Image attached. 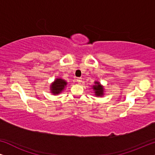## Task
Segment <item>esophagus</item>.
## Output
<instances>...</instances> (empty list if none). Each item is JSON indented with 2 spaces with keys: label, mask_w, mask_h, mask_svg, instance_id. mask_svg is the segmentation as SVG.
I'll return each instance as SVG.
<instances>
[{
  "label": "esophagus",
  "mask_w": 155,
  "mask_h": 155,
  "mask_svg": "<svg viewBox=\"0 0 155 155\" xmlns=\"http://www.w3.org/2000/svg\"><path fill=\"white\" fill-rule=\"evenodd\" d=\"M77 82H78L79 84L81 83V82H82V78H77Z\"/></svg>",
  "instance_id": "34e87169"
}]
</instances>
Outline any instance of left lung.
I'll return each instance as SVG.
<instances>
[{"label": "left lung", "instance_id": "1", "mask_svg": "<svg viewBox=\"0 0 155 155\" xmlns=\"http://www.w3.org/2000/svg\"><path fill=\"white\" fill-rule=\"evenodd\" d=\"M92 89L94 91V94L96 95V97H102L104 95V87L99 82H94Z\"/></svg>", "mask_w": 155, "mask_h": 155}]
</instances>
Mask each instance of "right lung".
Here are the masks:
<instances>
[{
	"label": "right lung",
	"instance_id": "obj_1",
	"mask_svg": "<svg viewBox=\"0 0 155 155\" xmlns=\"http://www.w3.org/2000/svg\"><path fill=\"white\" fill-rule=\"evenodd\" d=\"M67 85V82L61 78H56L54 82L51 84L50 90L53 94H58L64 90L65 87Z\"/></svg>",
	"mask_w": 155,
	"mask_h": 155
}]
</instances>
